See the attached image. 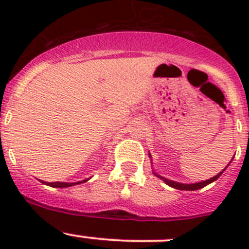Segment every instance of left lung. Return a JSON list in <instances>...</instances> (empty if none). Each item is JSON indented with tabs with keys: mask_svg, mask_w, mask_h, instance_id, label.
<instances>
[{
	"mask_svg": "<svg viewBox=\"0 0 249 249\" xmlns=\"http://www.w3.org/2000/svg\"><path fill=\"white\" fill-rule=\"evenodd\" d=\"M223 171H224V170H223ZM223 171L220 173H218V175L214 176L213 178H211V179L203 180V182H200V183H194V184H183V183L173 182V180H170V179H167V178L161 177V176L157 175V173H155V176H158L159 178H161V179L164 180V182L166 183L167 185H170V187H172V188H176V189H179V190H197V189H201V188H203V187H206V185L210 184V183H212L213 180H215L217 178H219L220 175L223 173Z\"/></svg>",
	"mask_w": 249,
	"mask_h": 249,
	"instance_id": "1",
	"label": "left lung"
}]
</instances>
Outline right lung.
<instances>
[{"mask_svg": "<svg viewBox=\"0 0 249 249\" xmlns=\"http://www.w3.org/2000/svg\"><path fill=\"white\" fill-rule=\"evenodd\" d=\"M88 179H84L82 182V180H80V182H77V183H65V182H55V183H47V182H43V180H41L42 183H44V184H47V185H50V187H53V188H67V187H71V185H74V184H79V183H84V182H87Z\"/></svg>", "mask_w": 249, "mask_h": 249, "instance_id": "obj_1", "label": "right lung"}]
</instances>
